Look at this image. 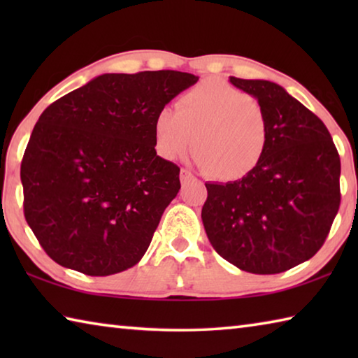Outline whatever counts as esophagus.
Listing matches in <instances>:
<instances>
[{
  "label": "esophagus",
  "mask_w": 358,
  "mask_h": 358,
  "mask_svg": "<svg viewBox=\"0 0 358 358\" xmlns=\"http://www.w3.org/2000/svg\"><path fill=\"white\" fill-rule=\"evenodd\" d=\"M191 180H194V175L189 172V171H186V169H181V172H180V181L181 183H187V181H191Z\"/></svg>",
  "instance_id": "1"
}]
</instances>
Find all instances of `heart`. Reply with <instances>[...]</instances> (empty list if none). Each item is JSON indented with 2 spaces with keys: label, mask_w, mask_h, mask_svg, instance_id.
I'll return each instance as SVG.
<instances>
[{
  "label": "heart",
  "mask_w": 358,
  "mask_h": 358,
  "mask_svg": "<svg viewBox=\"0 0 358 358\" xmlns=\"http://www.w3.org/2000/svg\"><path fill=\"white\" fill-rule=\"evenodd\" d=\"M155 148L177 161L191 148L208 177L235 181L256 169L268 147V120L260 102L234 85L205 80L153 120Z\"/></svg>",
  "instance_id": "obj_1"
}]
</instances>
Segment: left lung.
Segmentation results:
<instances>
[{
    "instance_id": "8db88e82",
    "label": "left lung",
    "mask_w": 358,
    "mask_h": 358,
    "mask_svg": "<svg viewBox=\"0 0 358 358\" xmlns=\"http://www.w3.org/2000/svg\"><path fill=\"white\" fill-rule=\"evenodd\" d=\"M268 120V147L246 177L205 183L202 222L227 262L275 275L311 259L338 213L341 162L322 120L278 83L230 77Z\"/></svg>"
}]
</instances>
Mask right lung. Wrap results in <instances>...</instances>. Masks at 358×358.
<instances>
[{"instance_id":"add662e5","label":"right lung","mask_w":358,"mask_h":358,"mask_svg":"<svg viewBox=\"0 0 358 358\" xmlns=\"http://www.w3.org/2000/svg\"><path fill=\"white\" fill-rule=\"evenodd\" d=\"M199 77L102 74L48 106L23 155V210L57 264L90 276L134 266L180 191L156 155L153 120Z\"/></svg>"}]
</instances>
